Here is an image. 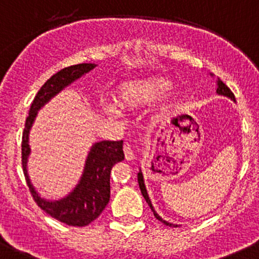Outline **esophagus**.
Here are the masks:
<instances>
[{
    "mask_svg": "<svg viewBox=\"0 0 259 259\" xmlns=\"http://www.w3.org/2000/svg\"><path fill=\"white\" fill-rule=\"evenodd\" d=\"M123 152H124V158H126L127 161H132V159L136 158L135 151H133V148L131 147L130 145H124Z\"/></svg>",
    "mask_w": 259,
    "mask_h": 259,
    "instance_id": "1",
    "label": "esophagus"
}]
</instances>
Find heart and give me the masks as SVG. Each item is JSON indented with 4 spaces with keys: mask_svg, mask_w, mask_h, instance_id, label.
<instances>
[{
    "mask_svg": "<svg viewBox=\"0 0 259 259\" xmlns=\"http://www.w3.org/2000/svg\"><path fill=\"white\" fill-rule=\"evenodd\" d=\"M168 81L163 77H147V78L137 79V81L127 82L119 86L114 95V102L121 110L131 111L146 103L152 102L163 93L168 87ZM176 91L173 89L167 90L163 95L164 103H169L175 100ZM103 110L108 116H118V111L111 105H103Z\"/></svg>",
    "mask_w": 259,
    "mask_h": 259,
    "instance_id": "heart-1",
    "label": "heart"
}]
</instances>
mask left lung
<instances>
[{
	"mask_svg": "<svg viewBox=\"0 0 259 259\" xmlns=\"http://www.w3.org/2000/svg\"><path fill=\"white\" fill-rule=\"evenodd\" d=\"M212 76H213V74H212ZM215 81H217V93H218V95L226 96V97L231 98V100H233V101H236V98H234L233 92H232V91L229 90L227 86H226V83H223V82L221 81L220 77H217V78H215ZM138 185H140V189H141V192H142V196L145 197L146 202H147L148 206L151 207V209H152V212H153L154 217H156L158 221H161L162 223H164V225H167V226H173V227H177V225H173V223H168V222H167V221L162 220V218L159 217L158 214H157L156 210L153 209V206H152V203H151V199H149V197H148L147 189H146L145 181H143V175H142V172H141V169H140V173H138Z\"/></svg>",
	"mask_w": 259,
	"mask_h": 259,
	"instance_id": "obj_1",
	"label": "left lung"
}]
</instances>
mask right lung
I'll return each instance as SVG.
<instances>
[{"mask_svg":"<svg viewBox=\"0 0 259 259\" xmlns=\"http://www.w3.org/2000/svg\"><path fill=\"white\" fill-rule=\"evenodd\" d=\"M95 67V63H79L63 68L47 79L32 102L22 135L23 173L34 202L51 217L74 227H83L90 225L102 213L110 202L111 169L114 164L124 159L123 149H122L123 141H101L95 143L87 156L83 173L78 185L65 198L58 201H49L42 198L37 193L28 177L27 158L31 152L28 145V135L38 110H41V107H44L51 98L55 97L65 87L70 86L72 82L89 73Z\"/></svg>","mask_w":259,"mask_h":259,"instance_id":"right-lung-1","label":"right lung"}]
</instances>
